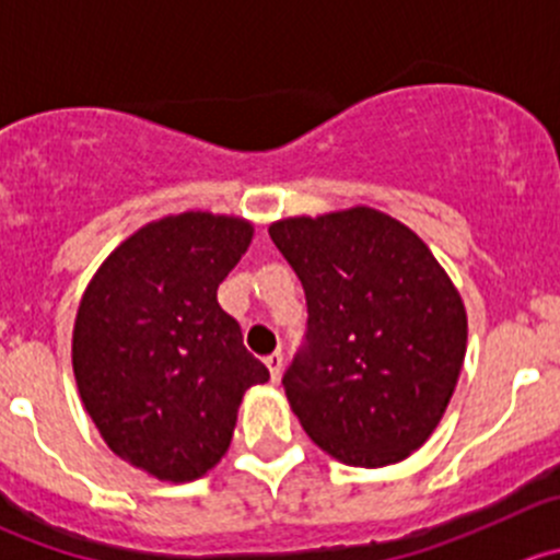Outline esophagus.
<instances>
[{"label":"esophagus","mask_w":560,"mask_h":560,"mask_svg":"<svg viewBox=\"0 0 560 560\" xmlns=\"http://www.w3.org/2000/svg\"><path fill=\"white\" fill-rule=\"evenodd\" d=\"M265 366H268L270 380H273V383H279L281 369H284V355H281V352H273V355L265 358Z\"/></svg>","instance_id":"esophagus-1"}]
</instances>
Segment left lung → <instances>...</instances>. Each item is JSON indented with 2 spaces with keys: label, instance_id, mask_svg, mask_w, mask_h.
<instances>
[{
  "label": "left lung",
  "instance_id": "1",
  "mask_svg": "<svg viewBox=\"0 0 560 560\" xmlns=\"http://www.w3.org/2000/svg\"><path fill=\"white\" fill-rule=\"evenodd\" d=\"M306 292L284 390L306 435L355 468L410 457L441 424L468 347L457 287L390 215L350 208L270 224Z\"/></svg>",
  "mask_w": 560,
  "mask_h": 560
}]
</instances>
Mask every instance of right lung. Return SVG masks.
<instances>
[{"mask_svg":"<svg viewBox=\"0 0 560 560\" xmlns=\"http://www.w3.org/2000/svg\"><path fill=\"white\" fill-rule=\"evenodd\" d=\"M252 235L235 215H166L119 243L79 303L81 401L106 446L161 481L215 468L243 394L270 380L215 298Z\"/></svg>","mask_w":560,"mask_h":560,"instance_id":"obj_1","label":"right lung"}]
</instances>
